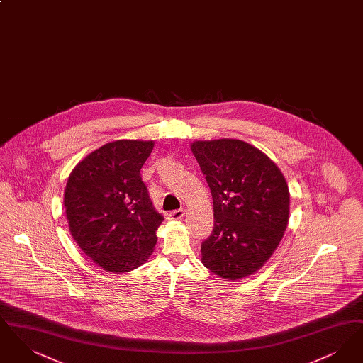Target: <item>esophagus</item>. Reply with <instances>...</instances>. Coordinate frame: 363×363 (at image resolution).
Masks as SVG:
<instances>
[{"label":"esophagus","mask_w":363,"mask_h":363,"mask_svg":"<svg viewBox=\"0 0 363 363\" xmlns=\"http://www.w3.org/2000/svg\"><path fill=\"white\" fill-rule=\"evenodd\" d=\"M185 216V209H175V211H172V212H169L167 213V219L169 220H179V219H182Z\"/></svg>","instance_id":"obj_1"}]
</instances>
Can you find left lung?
<instances>
[{"label":"left lung","mask_w":363,"mask_h":363,"mask_svg":"<svg viewBox=\"0 0 363 363\" xmlns=\"http://www.w3.org/2000/svg\"><path fill=\"white\" fill-rule=\"evenodd\" d=\"M190 148L213 200V231L201 243V261L227 280L247 277L274 255L287 228L286 178L268 156L242 140H199Z\"/></svg>","instance_id":"1"}]
</instances>
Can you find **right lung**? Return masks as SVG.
<instances>
[{"label":"right lung","mask_w":363,"mask_h":363,"mask_svg":"<svg viewBox=\"0 0 363 363\" xmlns=\"http://www.w3.org/2000/svg\"><path fill=\"white\" fill-rule=\"evenodd\" d=\"M154 141L117 140L102 145L72 170L64 193L70 234L104 271L125 274L154 252L163 216L140 170Z\"/></svg>","instance_id":"1"}]
</instances>
